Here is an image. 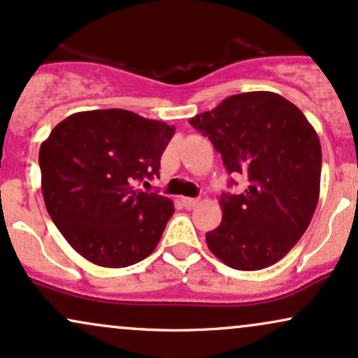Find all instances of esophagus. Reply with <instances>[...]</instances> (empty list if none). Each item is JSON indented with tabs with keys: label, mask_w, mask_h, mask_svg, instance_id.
I'll return each instance as SVG.
<instances>
[{
	"label": "esophagus",
	"mask_w": 358,
	"mask_h": 358,
	"mask_svg": "<svg viewBox=\"0 0 358 358\" xmlns=\"http://www.w3.org/2000/svg\"><path fill=\"white\" fill-rule=\"evenodd\" d=\"M182 204L186 208H194L196 204H199V199L197 197H182Z\"/></svg>",
	"instance_id": "obj_1"
}]
</instances>
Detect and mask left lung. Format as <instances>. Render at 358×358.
I'll return each instance as SVG.
<instances>
[{
	"label": "left lung",
	"mask_w": 358,
	"mask_h": 358,
	"mask_svg": "<svg viewBox=\"0 0 358 358\" xmlns=\"http://www.w3.org/2000/svg\"><path fill=\"white\" fill-rule=\"evenodd\" d=\"M189 124L213 142L229 174L248 180L241 194L221 196V224L206 234L211 253L241 271L280 262L303 236L320 196L322 147L312 124L273 92L231 95Z\"/></svg>",
	"instance_id": "1"
}]
</instances>
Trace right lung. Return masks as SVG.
Wrapping results in <instances>:
<instances>
[{"mask_svg": "<svg viewBox=\"0 0 358 358\" xmlns=\"http://www.w3.org/2000/svg\"><path fill=\"white\" fill-rule=\"evenodd\" d=\"M176 129L137 113L77 112L40 147L46 211L69 245L88 262L125 268L145 259L174 214L169 197L144 192Z\"/></svg>", "mask_w": 358, "mask_h": 358, "instance_id": "1", "label": "right lung"}]
</instances>
